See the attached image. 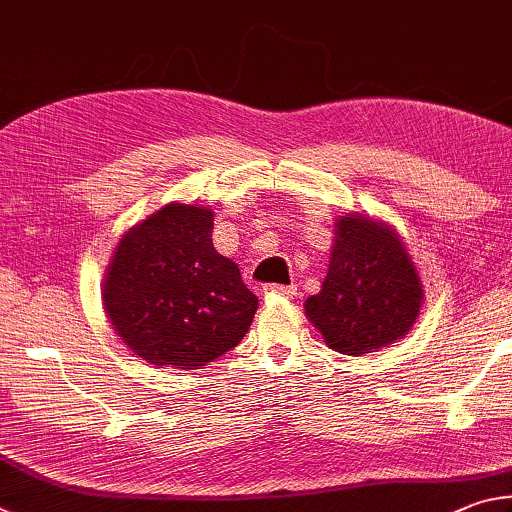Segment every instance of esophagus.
Returning a JSON list of instances; mask_svg holds the SVG:
<instances>
[{"instance_id":"obj_1","label":"esophagus","mask_w":512,"mask_h":512,"mask_svg":"<svg viewBox=\"0 0 512 512\" xmlns=\"http://www.w3.org/2000/svg\"><path fill=\"white\" fill-rule=\"evenodd\" d=\"M265 299L270 297H276V299H294V294H297V290L292 288V285H267V288L263 290Z\"/></svg>"}]
</instances>
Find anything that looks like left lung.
Returning <instances> with one entry per match:
<instances>
[{
	"mask_svg": "<svg viewBox=\"0 0 512 512\" xmlns=\"http://www.w3.org/2000/svg\"><path fill=\"white\" fill-rule=\"evenodd\" d=\"M423 297V281L393 224L346 213L335 222L326 279L303 308L333 351L362 357L405 337Z\"/></svg>",
	"mask_w": 512,
	"mask_h": 512,
	"instance_id": "obj_1",
	"label": "left lung"
}]
</instances>
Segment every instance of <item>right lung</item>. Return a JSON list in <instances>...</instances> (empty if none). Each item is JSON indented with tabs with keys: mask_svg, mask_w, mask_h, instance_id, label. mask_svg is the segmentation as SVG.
<instances>
[{
	"mask_svg": "<svg viewBox=\"0 0 512 512\" xmlns=\"http://www.w3.org/2000/svg\"><path fill=\"white\" fill-rule=\"evenodd\" d=\"M213 211L170 202L123 233L103 276L114 333L152 366L202 369L231 351L258 299L213 247Z\"/></svg>",
	"mask_w": 512,
	"mask_h": 512,
	"instance_id": "add662e5",
	"label": "right lung"
}]
</instances>
